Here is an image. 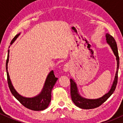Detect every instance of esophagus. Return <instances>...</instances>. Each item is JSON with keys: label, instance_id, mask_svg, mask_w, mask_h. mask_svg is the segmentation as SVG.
I'll return each instance as SVG.
<instances>
[{"label": "esophagus", "instance_id": "obj_1", "mask_svg": "<svg viewBox=\"0 0 123 123\" xmlns=\"http://www.w3.org/2000/svg\"><path fill=\"white\" fill-rule=\"evenodd\" d=\"M70 68V66L69 63H66L65 64V65L63 66V71L65 72H68L69 71Z\"/></svg>", "mask_w": 123, "mask_h": 123}]
</instances>
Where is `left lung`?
<instances>
[{
    "mask_svg": "<svg viewBox=\"0 0 123 123\" xmlns=\"http://www.w3.org/2000/svg\"><path fill=\"white\" fill-rule=\"evenodd\" d=\"M106 40L107 43L109 44V45L111 46V50L116 57L117 61V70L112 86L109 91L101 98L95 99H87L83 98L80 95L78 91L77 84H76L74 80L70 79V95H71L72 100L73 103L80 108L84 109H94L99 106L111 97V94L114 92L116 87L118 79V68H119V57H118L117 46L116 42L115 39L109 33L106 34Z\"/></svg>",
    "mask_w": 123,
    "mask_h": 123,
    "instance_id": "1",
    "label": "left lung"
}]
</instances>
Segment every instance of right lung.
Instances as JSON below:
<instances>
[{
	"label": "right lung",
	"mask_w": 123,
	"mask_h": 123,
	"mask_svg": "<svg viewBox=\"0 0 123 123\" xmlns=\"http://www.w3.org/2000/svg\"><path fill=\"white\" fill-rule=\"evenodd\" d=\"M19 35H20V33H18V34L15 35V37L13 38V39L11 42V44H12L14 42V41L16 40L17 38L19 36ZM9 50H8L7 58L6 64V69L7 76L8 85L11 92L12 93L14 97L22 105L24 106L25 108L35 111H40L46 109L49 106L50 103L52 89H53L54 86L55 85L56 81L58 80V78L55 77L54 74V71L51 70L49 73L46 81H45L43 88L40 94L34 97H32V98H26V97H22V96L19 95L14 88L12 81H11L10 78L9 74L8 72L7 66L8 60H9Z\"/></svg>",
	"instance_id": "1"
}]
</instances>
